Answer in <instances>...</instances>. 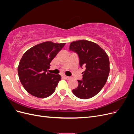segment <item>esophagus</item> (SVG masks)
Here are the masks:
<instances>
[{"instance_id": "1", "label": "esophagus", "mask_w": 134, "mask_h": 134, "mask_svg": "<svg viewBox=\"0 0 134 134\" xmlns=\"http://www.w3.org/2000/svg\"><path fill=\"white\" fill-rule=\"evenodd\" d=\"M63 78L66 79V80H69L71 79V77L70 76H66V75H64L63 76Z\"/></svg>"}]
</instances>
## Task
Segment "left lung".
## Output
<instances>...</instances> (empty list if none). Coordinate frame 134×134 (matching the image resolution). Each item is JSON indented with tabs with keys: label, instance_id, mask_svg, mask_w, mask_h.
I'll use <instances>...</instances> for the list:
<instances>
[{
	"label": "left lung",
	"instance_id": "1",
	"mask_svg": "<svg viewBox=\"0 0 134 134\" xmlns=\"http://www.w3.org/2000/svg\"><path fill=\"white\" fill-rule=\"evenodd\" d=\"M69 49L78 54L80 66H86L82 80H78V86L72 93L80 99L92 98L107 82L110 70L108 56L98 44L87 40L72 42Z\"/></svg>",
	"mask_w": 134,
	"mask_h": 134
}]
</instances>
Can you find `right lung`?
<instances>
[{
    "mask_svg": "<svg viewBox=\"0 0 134 134\" xmlns=\"http://www.w3.org/2000/svg\"><path fill=\"white\" fill-rule=\"evenodd\" d=\"M65 43L46 41L35 45L23 54L18 67L20 81L26 91L40 98L51 96L62 77L47 72L50 63Z\"/></svg>",
    "mask_w": 134,
    "mask_h": 134,
    "instance_id": "add662e5",
    "label": "right lung"
}]
</instances>
